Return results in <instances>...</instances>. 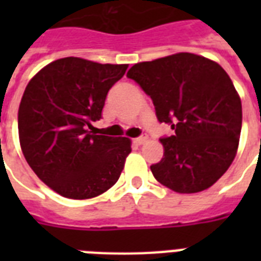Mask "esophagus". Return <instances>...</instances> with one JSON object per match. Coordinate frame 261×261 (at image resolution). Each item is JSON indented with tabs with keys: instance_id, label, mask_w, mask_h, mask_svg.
<instances>
[{
	"instance_id": "obj_1",
	"label": "esophagus",
	"mask_w": 261,
	"mask_h": 261,
	"mask_svg": "<svg viewBox=\"0 0 261 261\" xmlns=\"http://www.w3.org/2000/svg\"><path fill=\"white\" fill-rule=\"evenodd\" d=\"M147 139H149V137H147L146 134H142L141 137H138V138H135L134 142L137 143V145H143V143L146 142Z\"/></svg>"
}]
</instances>
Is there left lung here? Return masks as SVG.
<instances>
[{
    "mask_svg": "<svg viewBox=\"0 0 261 261\" xmlns=\"http://www.w3.org/2000/svg\"><path fill=\"white\" fill-rule=\"evenodd\" d=\"M127 77L150 96L160 123L174 131L160 139L164 159L150 167L157 181L180 194L211 187L237 153L243 108L227 73L217 62L178 53L137 63Z\"/></svg>",
    "mask_w": 261,
    "mask_h": 261,
    "instance_id": "obj_1",
    "label": "left lung"
}]
</instances>
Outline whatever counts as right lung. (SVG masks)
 I'll return each mask as SVG.
<instances>
[{
	"instance_id": "right-lung-1",
	"label": "right lung",
	"mask_w": 261,
	"mask_h": 261,
	"mask_svg": "<svg viewBox=\"0 0 261 261\" xmlns=\"http://www.w3.org/2000/svg\"><path fill=\"white\" fill-rule=\"evenodd\" d=\"M127 65L67 57L43 67L18 108V137L32 171L65 198L89 199L118 181L131 142L94 133L108 90Z\"/></svg>"
}]
</instances>
